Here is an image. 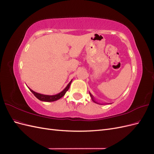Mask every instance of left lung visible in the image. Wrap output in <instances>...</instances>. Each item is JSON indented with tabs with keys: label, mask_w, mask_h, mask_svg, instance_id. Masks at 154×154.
<instances>
[{
	"label": "left lung",
	"mask_w": 154,
	"mask_h": 154,
	"mask_svg": "<svg viewBox=\"0 0 154 154\" xmlns=\"http://www.w3.org/2000/svg\"><path fill=\"white\" fill-rule=\"evenodd\" d=\"M89 94H90V96H91V98H92V101H94V102H95V103H98V104H100V103H97V102H96V101H95V100H94V96H93L91 94V92H89ZM100 105H103V104H100Z\"/></svg>",
	"instance_id": "obj_1"
}]
</instances>
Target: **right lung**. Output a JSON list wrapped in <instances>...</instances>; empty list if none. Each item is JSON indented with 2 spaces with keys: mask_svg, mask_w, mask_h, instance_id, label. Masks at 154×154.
<instances>
[{
  "mask_svg": "<svg viewBox=\"0 0 154 154\" xmlns=\"http://www.w3.org/2000/svg\"><path fill=\"white\" fill-rule=\"evenodd\" d=\"M71 82H72V80L68 83V85L66 86V87L65 88L62 92H60V93H58V94H55V95H45V94H40V93L36 92L32 90H31L30 88H29V87L28 88H29V89L31 91V92L32 93V94L35 95V96L36 97V98H38L39 100L42 101L51 102V101H57V100L61 98L62 97H63L65 95V94L66 93V92L69 90L70 85H71Z\"/></svg>",
  "mask_w": 154,
  "mask_h": 154,
  "instance_id": "add662e5",
  "label": "right lung"
}]
</instances>
